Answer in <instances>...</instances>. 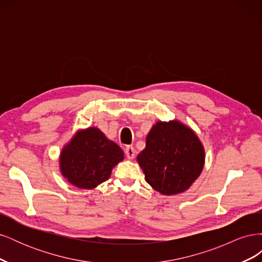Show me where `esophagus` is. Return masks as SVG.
Masks as SVG:
<instances>
[{"instance_id":"1","label":"esophagus","mask_w":262,"mask_h":262,"mask_svg":"<svg viewBox=\"0 0 262 262\" xmlns=\"http://www.w3.org/2000/svg\"><path fill=\"white\" fill-rule=\"evenodd\" d=\"M124 152H125V155H126V157L129 158V160H132V158H134V156H136V149L133 148V146H126L125 147V149H124Z\"/></svg>"}]
</instances>
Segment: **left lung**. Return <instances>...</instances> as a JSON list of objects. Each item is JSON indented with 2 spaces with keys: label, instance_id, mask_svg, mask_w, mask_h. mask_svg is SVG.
<instances>
[{
  "label": "left lung",
  "instance_id": "left-lung-1",
  "mask_svg": "<svg viewBox=\"0 0 262 262\" xmlns=\"http://www.w3.org/2000/svg\"><path fill=\"white\" fill-rule=\"evenodd\" d=\"M145 180L163 194L184 192L199 177L204 149L194 132L178 121L157 122L138 155Z\"/></svg>",
  "mask_w": 262,
  "mask_h": 262
}]
</instances>
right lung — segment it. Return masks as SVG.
Instances as JSON below:
<instances>
[{
  "label": "right lung",
  "mask_w": 262,
  "mask_h": 262,
  "mask_svg": "<svg viewBox=\"0 0 262 262\" xmlns=\"http://www.w3.org/2000/svg\"><path fill=\"white\" fill-rule=\"evenodd\" d=\"M123 160V152L97 128L77 133L62 149L60 166L71 184L92 189L106 181L113 167Z\"/></svg>",
  "instance_id": "obj_1"
}]
</instances>
